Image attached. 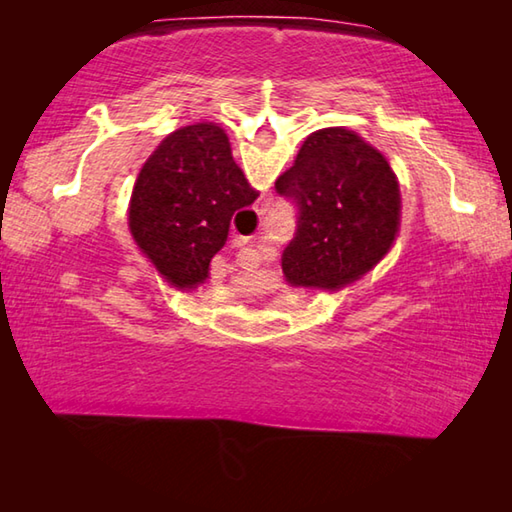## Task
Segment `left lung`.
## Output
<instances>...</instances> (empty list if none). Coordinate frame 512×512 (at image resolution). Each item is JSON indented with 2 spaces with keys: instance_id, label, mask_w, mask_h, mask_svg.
I'll return each mask as SVG.
<instances>
[{
  "instance_id": "8db88e82",
  "label": "left lung",
  "mask_w": 512,
  "mask_h": 512,
  "mask_svg": "<svg viewBox=\"0 0 512 512\" xmlns=\"http://www.w3.org/2000/svg\"><path fill=\"white\" fill-rule=\"evenodd\" d=\"M275 189L298 203V230L282 255L289 287L341 291L368 275L397 239L400 183L359 133L329 126L302 142Z\"/></svg>"
}]
</instances>
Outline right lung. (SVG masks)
<instances>
[{
  "label": "right lung",
  "mask_w": 512,
  "mask_h": 512,
  "mask_svg": "<svg viewBox=\"0 0 512 512\" xmlns=\"http://www.w3.org/2000/svg\"><path fill=\"white\" fill-rule=\"evenodd\" d=\"M259 196L232 158L228 133L196 121L169 133L137 173L128 230L135 246L176 291L210 280L212 257L230 221Z\"/></svg>",
  "instance_id": "obj_1"
}]
</instances>
